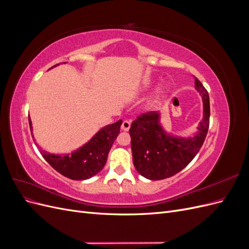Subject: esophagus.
Returning a JSON list of instances; mask_svg holds the SVG:
<instances>
[{
  "label": "esophagus",
  "mask_w": 249,
  "mask_h": 249,
  "mask_svg": "<svg viewBox=\"0 0 249 249\" xmlns=\"http://www.w3.org/2000/svg\"><path fill=\"white\" fill-rule=\"evenodd\" d=\"M130 126H131V123L129 120H124L123 124H122V130L123 131H129L130 130Z\"/></svg>",
  "instance_id": "34e87169"
}]
</instances>
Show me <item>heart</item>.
<instances>
[{"instance_id": "obj_1", "label": "heart", "mask_w": 249, "mask_h": 249, "mask_svg": "<svg viewBox=\"0 0 249 249\" xmlns=\"http://www.w3.org/2000/svg\"><path fill=\"white\" fill-rule=\"evenodd\" d=\"M164 93H165L164 89H159V90H158V94H157V96H158V97H161V96H163V95H164Z\"/></svg>"}]
</instances>
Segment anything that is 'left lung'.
Listing matches in <instances>:
<instances>
[{
	"mask_svg": "<svg viewBox=\"0 0 249 249\" xmlns=\"http://www.w3.org/2000/svg\"><path fill=\"white\" fill-rule=\"evenodd\" d=\"M195 88L202 95L203 118L199 132L192 138L182 139L165 133L156 111L142 113L130 127L133 162L142 177L158 180L177 175L197 155L210 125V99L207 89L195 78Z\"/></svg>",
	"mask_w": 249,
	"mask_h": 249,
	"instance_id": "obj_1",
	"label": "left lung"
}]
</instances>
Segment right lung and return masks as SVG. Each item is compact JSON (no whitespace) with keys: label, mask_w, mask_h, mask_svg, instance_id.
Instances as JSON below:
<instances>
[{"label":"right lung","mask_w":249,"mask_h":249,"mask_svg":"<svg viewBox=\"0 0 249 249\" xmlns=\"http://www.w3.org/2000/svg\"><path fill=\"white\" fill-rule=\"evenodd\" d=\"M122 124L123 120L119 119L118 122L103 127L88 143L71 155H51L44 150H41L40 154L44 160L62 176L76 180L90 178L104 168L109 150L118 136ZM29 124L32 133L30 118Z\"/></svg>","instance_id":"obj_1"}]
</instances>
